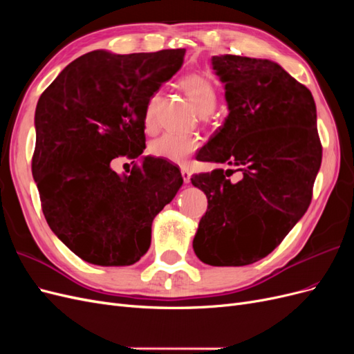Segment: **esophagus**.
<instances>
[{"mask_svg": "<svg viewBox=\"0 0 354 354\" xmlns=\"http://www.w3.org/2000/svg\"><path fill=\"white\" fill-rule=\"evenodd\" d=\"M181 176H183V181H185V183L189 185V183H190V176H192L190 171H189L187 168H181Z\"/></svg>", "mask_w": 354, "mask_h": 354, "instance_id": "esophagus-1", "label": "esophagus"}]
</instances>
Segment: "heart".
Segmentation results:
<instances>
[{
    "instance_id": "b5f03b06",
    "label": "heart",
    "mask_w": 354,
    "mask_h": 354,
    "mask_svg": "<svg viewBox=\"0 0 354 354\" xmlns=\"http://www.w3.org/2000/svg\"><path fill=\"white\" fill-rule=\"evenodd\" d=\"M180 87L194 103L201 115L212 112L217 103V90L212 81L202 73H187L180 80ZM159 103V94L151 95L145 108V127L152 130L156 124V109ZM199 147V142L195 137L180 134H164L158 137L149 146V152L155 158H162L171 162L181 164Z\"/></svg>"
}]
</instances>
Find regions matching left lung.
Segmentation results:
<instances>
[{"mask_svg": "<svg viewBox=\"0 0 354 354\" xmlns=\"http://www.w3.org/2000/svg\"><path fill=\"white\" fill-rule=\"evenodd\" d=\"M229 115L198 159L236 167L192 176L208 199L194 239L209 266H246L269 255L304 216L322 162L310 90L277 63L214 56Z\"/></svg>", "mask_w": 354, "mask_h": 354, "instance_id": "8db88e82", "label": "left lung"}]
</instances>
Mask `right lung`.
<instances>
[{
  "label": "right lung",
  "mask_w": 354,
  "mask_h": 354,
  "mask_svg": "<svg viewBox=\"0 0 354 354\" xmlns=\"http://www.w3.org/2000/svg\"><path fill=\"white\" fill-rule=\"evenodd\" d=\"M185 51L95 50L41 94L32 174L50 229L84 261L137 263L151 246L155 216L183 185L165 159L146 156L122 177L111 162L143 153L146 103L183 65Z\"/></svg>",
  "instance_id": "add662e5"
}]
</instances>
